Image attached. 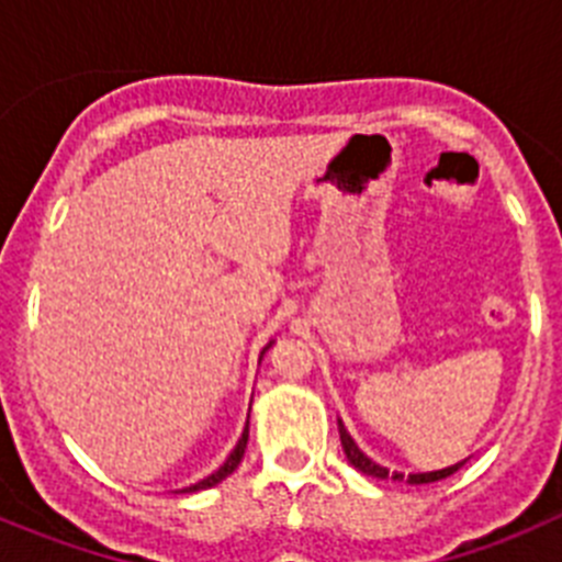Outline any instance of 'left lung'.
Segmentation results:
<instances>
[{
	"mask_svg": "<svg viewBox=\"0 0 562 562\" xmlns=\"http://www.w3.org/2000/svg\"><path fill=\"white\" fill-rule=\"evenodd\" d=\"M337 428H340V445H342V453H346V459H349V464H355L360 473L371 475V479H394V481H408V484H430V481H441L448 479V475H453L456 470H461L464 467V461H459V464L453 467H445V470H434V473H396V470H389V467L376 464L374 459H369V456L362 453L360 448H357V441L351 439L349 430L342 428V422L337 419Z\"/></svg>",
	"mask_w": 562,
	"mask_h": 562,
	"instance_id": "left-lung-1",
	"label": "left lung"
}]
</instances>
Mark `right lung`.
<instances>
[{"label":"right lung","mask_w":562,"mask_h":562,"mask_svg":"<svg viewBox=\"0 0 562 562\" xmlns=\"http://www.w3.org/2000/svg\"><path fill=\"white\" fill-rule=\"evenodd\" d=\"M267 349H270V346H267ZM245 448H247V428H245V434H241V439H238L236 448H233V453L227 456L225 464H222L220 470H216V473H213V475H207V479H202V481H196V484L186 486L182 493H196V490H207V486H216L222 479H227V475H231L233 470H236V467H238L241 456H245Z\"/></svg>","instance_id":"obj_1"}]
</instances>
